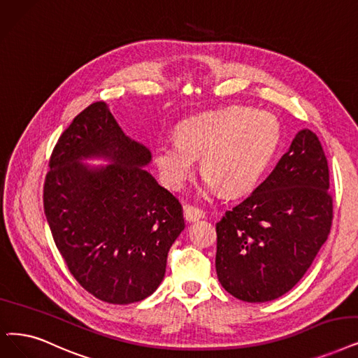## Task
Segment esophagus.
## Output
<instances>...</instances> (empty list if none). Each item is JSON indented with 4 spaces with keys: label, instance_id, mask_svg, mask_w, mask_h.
Wrapping results in <instances>:
<instances>
[{
    "label": "esophagus",
    "instance_id": "esophagus-1",
    "mask_svg": "<svg viewBox=\"0 0 358 358\" xmlns=\"http://www.w3.org/2000/svg\"><path fill=\"white\" fill-rule=\"evenodd\" d=\"M183 213H185V219H187L188 222H196L199 219H204V216H206V213L203 210H199L192 206H185Z\"/></svg>",
    "mask_w": 358,
    "mask_h": 358
}]
</instances>
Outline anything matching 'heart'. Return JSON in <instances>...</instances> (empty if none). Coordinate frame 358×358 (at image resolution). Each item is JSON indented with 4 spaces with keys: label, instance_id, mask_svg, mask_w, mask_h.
Returning <instances> with one entry per match:
<instances>
[{
    "label": "heart",
    "instance_id": "heart-1",
    "mask_svg": "<svg viewBox=\"0 0 358 358\" xmlns=\"http://www.w3.org/2000/svg\"><path fill=\"white\" fill-rule=\"evenodd\" d=\"M279 142L280 124L273 114L227 107L182 122L178 139L155 147L154 162L167 187L179 189L201 157L204 192L222 188L227 195H239L260 180Z\"/></svg>",
    "mask_w": 358,
    "mask_h": 358
}]
</instances>
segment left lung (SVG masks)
Returning a JSON list of instances; mask_svg holds the SVG:
<instances>
[{
	"label": "left lung",
	"mask_w": 358,
	"mask_h": 358,
	"mask_svg": "<svg viewBox=\"0 0 358 358\" xmlns=\"http://www.w3.org/2000/svg\"><path fill=\"white\" fill-rule=\"evenodd\" d=\"M332 213L326 155L303 129L267 179L216 223L222 287L247 303L287 294L326 242Z\"/></svg>",
	"instance_id": "obj_1"
}]
</instances>
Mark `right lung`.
<instances>
[{
	"label": "right lung",
	"instance_id": "obj_1",
	"mask_svg": "<svg viewBox=\"0 0 358 358\" xmlns=\"http://www.w3.org/2000/svg\"><path fill=\"white\" fill-rule=\"evenodd\" d=\"M91 158L110 164L83 163ZM150 162L104 101L78 114L50 159L44 211L55 247L80 287L110 304L142 301L159 288L185 229L180 203L144 169Z\"/></svg>",
	"mask_w": 358,
	"mask_h": 358
}]
</instances>
